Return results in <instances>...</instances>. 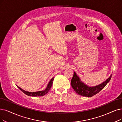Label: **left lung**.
I'll list each match as a JSON object with an SVG mask.
<instances>
[{"mask_svg":"<svg viewBox=\"0 0 122 122\" xmlns=\"http://www.w3.org/2000/svg\"><path fill=\"white\" fill-rule=\"evenodd\" d=\"M112 76L111 75L108 79H107L103 83L95 86H89L82 82L80 77L74 71V76L71 80V83L73 89L77 94L83 97H91L98 94L104 88L106 85L110 81Z\"/></svg>","mask_w":122,"mask_h":122,"instance_id":"8db88e82","label":"left lung"}]
</instances>
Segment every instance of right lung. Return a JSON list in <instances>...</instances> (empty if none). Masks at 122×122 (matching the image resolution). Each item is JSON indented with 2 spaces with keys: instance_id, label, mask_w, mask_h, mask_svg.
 Listing matches in <instances>:
<instances>
[{
  "instance_id": "1",
  "label": "right lung",
  "mask_w": 122,
  "mask_h": 122,
  "mask_svg": "<svg viewBox=\"0 0 122 122\" xmlns=\"http://www.w3.org/2000/svg\"><path fill=\"white\" fill-rule=\"evenodd\" d=\"M53 79H54V77H52V79L51 80L50 82H48V84L46 87V89L44 90L43 91H38V92H29L27 91H25L23 90H22L21 88H20V87H19L17 86L18 87V89H20L23 93L26 94L27 96H32V97H40V96H43L46 94L47 92H49V91L51 90V86L52 85L53 83Z\"/></svg>"
}]
</instances>
